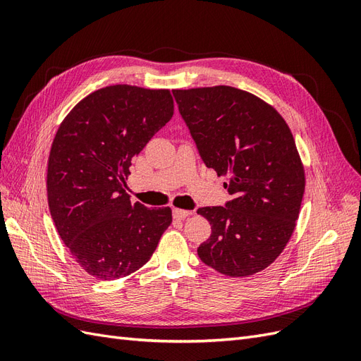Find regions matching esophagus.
I'll list each match as a JSON object with an SVG mask.
<instances>
[{
    "label": "esophagus",
    "mask_w": 361,
    "mask_h": 361,
    "mask_svg": "<svg viewBox=\"0 0 361 361\" xmlns=\"http://www.w3.org/2000/svg\"><path fill=\"white\" fill-rule=\"evenodd\" d=\"M191 212L190 211H185V209H178V207H174L173 209V216L176 218V220H185V218L190 216Z\"/></svg>",
    "instance_id": "1"
}]
</instances>
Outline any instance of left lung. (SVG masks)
<instances>
[{"label":"left lung","instance_id":"obj_1","mask_svg":"<svg viewBox=\"0 0 361 361\" xmlns=\"http://www.w3.org/2000/svg\"><path fill=\"white\" fill-rule=\"evenodd\" d=\"M173 96L204 166L224 174L232 195L197 209L212 228L197 255L224 276H253L280 256L298 220L305 180L290 129L271 105L235 87Z\"/></svg>","mask_w":361,"mask_h":361}]
</instances>
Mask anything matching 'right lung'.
<instances>
[{
    "label": "right lung",
    "instance_id": "right-lung-1",
    "mask_svg": "<svg viewBox=\"0 0 361 361\" xmlns=\"http://www.w3.org/2000/svg\"><path fill=\"white\" fill-rule=\"evenodd\" d=\"M171 116L169 90L110 85L76 104L52 141L49 212L72 257L96 279L143 267L171 223L170 207L149 209L125 191L133 158Z\"/></svg>",
    "mask_w": 361,
    "mask_h": 361
}]
</instances>
